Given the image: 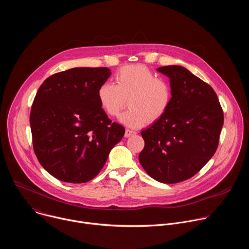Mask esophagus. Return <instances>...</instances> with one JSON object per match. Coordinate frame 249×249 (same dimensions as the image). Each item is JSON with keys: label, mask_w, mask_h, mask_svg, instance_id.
I'll list each match as a JSON object with an SVG mask.
<instances>
[{"label": "esophagus", "mask_w": 249, "mask_h": 249, "mask_svg": "<svg viewBox=\"0 0 249 249\" xmlns=\"http://www.w3.org/2000/svg\"><path fill=\"white\" fill-rule=\"evenodd\" d=\"M136 134H137V132H136V131H133V130H131V129H126V130H125V137H126V138L131 137V136H134V135H136Z\"/></svg>", "instance_id": "1"}]
</instances>
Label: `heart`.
<instances>
[{
  "instance_id": "heart-1",
  "label": "heart",
  "mask_w": 249,
  "mask_h": 249,
  "mask_svg": "<svg viewBox=\"0 0 249 249\" xmlns=\"http://www.w3.org/2000/svg\"><path fill=\"white\" fill-rule=\"evenodd\" d=\"M97 99L102 110L117 117L126 107L120 120L131 128H140L148 122L160 120L169 109L172 87L168 80L157 77L144 65H128L115 74V85L102 83L97 89Z\"/></svg>"
}]
</instances>
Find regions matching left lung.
I'll use <instances>...</instances> for the list:
<instances>
[{
  "label": "left lung",
  "instance_id": "obj_1",
  "mask_svg": "<svg viewBox=\"0 0 249 249\" xmlns=\"http://www.w3.org/2000/svg\"><path fill=\"white\" fill-rule=\"evenodd\" d=\"M157 70L170 80L172 101L160 120L141 132L145 148L139 160L157 181L178 183L199 172L216 153L224 112L215 90L187 69Z\"/></svg>",
  "mask_w": 249,
  "mask_h": 249
}]
</instances>
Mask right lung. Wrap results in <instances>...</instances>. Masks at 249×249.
<instances>
[{"label":"right lung","mask_w":249,"mask_h":249,"mask_svg":"<svg viewBox=\"0 0 249 249\" xmlns=\"http://www.w3.org/2000/svg\"><path fill=\"white\" fill-rule=\"evenodd\" d=\"M105 67L73 68L47 78L30 110L33 150L55 178L85 183L99 173L125 128L100 107L97 89L110 76Z\"/></svg>","instance_id":"right-lung-1"}]
</instances>
